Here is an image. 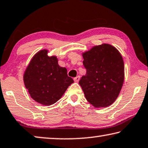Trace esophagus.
<instances>
[{
    "mask_svg": "<svg viewBox=\"0 0 148 148\" xmlns=\"http://www.w3.org/2000/svg\"><path fill=\"white\" fill-rule=\"evenodd\" d=\"M79 79H80V76H77V77H74V80L75 82H78Z\"/></svg>",
    "mask_w": 148,
    "mask_h": 148,
    "instance_id": "34e87169",
    "label": "esophagus"
}]
</instances>
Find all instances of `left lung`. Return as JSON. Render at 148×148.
<instances>
[{"label": "left lung", "instance_id": "1", "mask_svg": "<svg viewBox=\"0 0 148 148\" xmlns=\"http://www.w3.org/2000/svg\"><path fill=\"white\" fill-rule=\"evenodd\" d=\"M87 72L79 84L85 97L95 108L112 105L121 91L125 77L121 53L108 44L95 46L82 53Z\"/></svg>", "mask_w": 148, "mask_h": 148}]
</instances>
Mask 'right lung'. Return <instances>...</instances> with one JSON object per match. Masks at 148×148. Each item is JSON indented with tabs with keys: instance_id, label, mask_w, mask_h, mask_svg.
Returning <instances> with one entry per match:
<instances>
[{
	"instance_id": "right-lung-1",
	"label": "right lung",
	"mask_w": 148,
	"mask_h": 148,
	"mask_svg": "<svg viewBox=\"0 0 148 148\" xmlns=\"http://www.w3.org/2000/svg\"><path fill=\"white\" fill-rule=\"evenodd\" d=\"M47 53L46 49L37 52L23 74L25 86L30 96L44 106L56 103L74 83L72 77L68 76L66 69L59 65L57 57H49Z\"/></svg>"
}]
</instances>
